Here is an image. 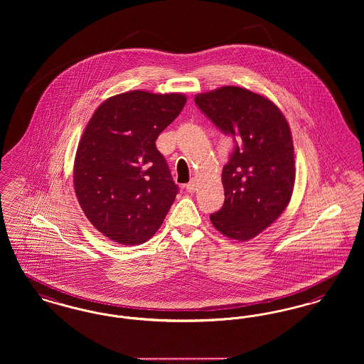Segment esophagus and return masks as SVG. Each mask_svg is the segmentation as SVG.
<instances>
[{"mask_svg":"<svg viewBox=\"0 0 364 364\" xmlns=\"http://www.w3.org/2000/svg\"><path fill=\"white\" fill-rule=\"evenodd\" d=\"M186 191H189V193H193V191H196V179H191V182L186 185Z\"/></svg>","mask_w":364,"mask_h":364,"instance_id":"34e87169","label":"esophagus"}]
</instances>
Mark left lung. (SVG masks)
<instances>
[{
	"label": "left lung",
	"instance_id": "obj_1",
	"mask_svg": "<svg viewBox=\"0 0 364 364\" xmlns=\"http://www.w3.org/2000/svg\"><path fill=\"white\" fill-rule=\"evenodd\" d=\"M194 102L235 142L222 173L225 204L210 222L223 235L248 241L281 216L293 193L296 168L287 119L267 97L238 86L200 93Z\"/></svg>",
	"mask_w": 364,
	"mask_h": 364
}]
</instances>
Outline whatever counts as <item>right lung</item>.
I'll return each instance as SVG.
<instances>
[{
	"mask_svg": "<svg viewBox=\"0 0 364 364\" xmlns=\"http://www.w3.org/2000/svg\"><path fill=\"white\" fill-rule=\"evenodd\" d=\"M185 104L181 93H122L105 100L83 132L74 163L77 201L117 244L146 242L173 205L178 186L156 139Z\"/></svg>",
	"mask_w": 364,
	"mask_h": 364,
	"instance_id": "obj_1",
	"label": "right lung"
}]
</instances>
